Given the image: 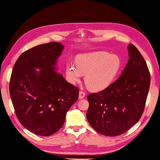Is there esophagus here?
<instances>
[{
  "mask_svg": "<svg viewBox=\"0 0 160 160\" xmlns=\"http://www.w3.org/2000/svg\"><path fill=\"white\" fill-rule=\"evenodd\" d=\"M85 97V93L83 91H79V98L80 99L84 98Z\"/></svg>",
  "mask_w": 160,
  "mask_h": 160,
  "instance_id": "1",
  "label": "esophagus"
}]
</instances>
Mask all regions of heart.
Wrapping results in <instances>:
<instances>
[{"mask_svg": "<svg viewBox=\"0 0 160 160\" xmlns=\"http://www.w3.org/2000/svg\"><path fill=\"white\" fill-rule=\"evenodd\" d=\"M77 65L67 64L66 73L71 83L85 75V83L93 91L102 90L108 87L117 75L121 67L119 57L105 51H96L77 57Z\"/></svg>", "mask_w": 160, "mask_h": 160, "instance_id": "b5f03b06", "label": "heart"}]
</instances>
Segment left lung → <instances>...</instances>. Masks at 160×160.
Segmentation results:
<instances>
[{
	"label": "left lung",
	"instance_id": "left-lung-1",
	"mask_svg": "<svg viewBox=\"0 0 160 160\" xmlns=\"http://www.w3.org/2000/svg\"><path fill=\"white\" fill-rule=\"evenodd\" d=\"M129 59L122 75L98 93L88 95L86 113L91 126L106 136H117L136 123L143 113L149 92V71L141 53L128 46Z\"/></svg>",
	"mask_w": 160,
	"mask_h": 160
}]
</instances>
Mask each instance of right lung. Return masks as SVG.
Masks as SVG:
<instances>
[{"mask_svg": "<svg viewBox=\"0 0 160 160\" xmlns=\"http://www.w3.org/2000/svg\"><path fill=\"white\" fill-rule=\"evenodd\" d=\"M63 48L57 42L32 47L22 53L12 69L9 91L17 118L23 127L40 136L58 132L79 98L78 88L55 71Z\"/></svg>", "mask_w": 160, "mask_h": 160, "instance_id": "add662e5", "label": "right lung"}]
</instances>
